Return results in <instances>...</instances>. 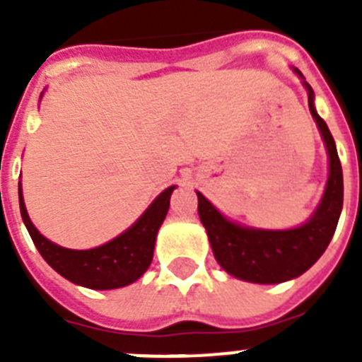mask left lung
I'll list each match as a JSON object with an SVG mask.
<instances>
[{"instance_id":"1","label":"left lung","mask_w":362,"mask_h":362,"mask_svg":"<svg viewBox=\"0 0 362 362\" xmlns=\"http://www.w3.org/2000/svg\"><path fill=\"white\" fill-rule=\"evenodd\" d=\"M297 74L300 76L299 70ZM305 86L308 90L310 112L321 130L330 158V175L325 196L308 223L293 230L245 228L226 221L197 192V212L209 233L217 263L238 279L276 284L299 277L325 254L337 228L343 210V168L334 137L313 107L312 86L306 81Z\"/></svg>"}]
</instances>
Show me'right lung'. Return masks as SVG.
I'll list each match as a JSON object with an SVG mask.
<instances>
[{
	"label": "right lung",
	"instance_id": "obj_1",
	"mask_svg": "<svg viewBox=\"0 0 362 362\" xmlns=\"http://www.w3.org/2000/svg\"><path fill=\"white\" fill-rule=\"evenodd\" d=\"M175 187L161 192L146 212L119 238L92 250H69L43 238L28 219L19 183V210L41 257L65 279L92 290L121 288L134 283L152 263L156 235L165 219Z\"/></svg>",
	"mask_w": 362,
	"mask_h": 362
}]
</instances>
